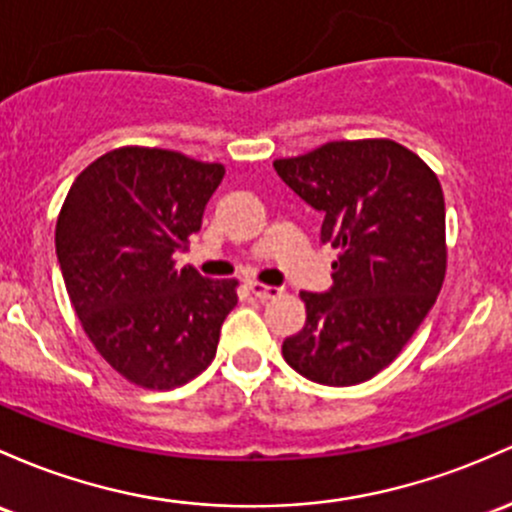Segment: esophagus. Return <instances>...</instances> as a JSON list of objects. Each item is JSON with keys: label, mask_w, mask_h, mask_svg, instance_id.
I'll return each mask as SVG.
<instances>
[{"label": "esophagus", "mask_w": 512, "mask_h": 512, "mask_svg": "<svg viewBox=\"0 0 512 512\" xmlns=\"http://www.w3.org/2000/svg\"><path fill=\"white\" fill-rule=\"evenodd\" d=\"M250 291H252V294H255L260 301L277 299V296L282 294V289H279V286H269V284H260V282H252V284H250Z\"/></svg>", "instance_id": "esophagus-1"}]
</instances>
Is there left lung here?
<instances>
[{
  "mask_svg": "<svg viewBox=\"0 0 512 512\" xmlns=\"http://www.w3.org/2000/svg\"><path fill=\"white\" fill-rule=\"evenodd\" d=\"M274 172L323 213L320 243L338 250L333 286L301 291L306 325L284 340L286 364L316 384H362L398 357L442 289L440 182L393 140H335Z\"/></svg>",
  "mask_w": 512,
  "mask_h": 512,
  "instance_id": "left-lung-1",
  "label": "left lung"
}]
</instances>
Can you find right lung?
<instances>
[{"label":"right lung","instance_id":"add662e5","mask_svg":"<svg viewBox=\"0 0 512 512\" xmlns=\"http://www.w3.org/2000/svg\"><path fill=\"white\" fill-rule=\"evenodd\" d=\"M226 167L157 148L101 155L67 192L55 252L84 333L121 376L174 389L216 357L235 279L174 267Z\"/></svg>","mask_w":512,"mask_h":512}]
</instances>
